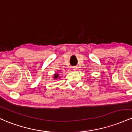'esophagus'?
Returning <instances> with one entry per match:
<instances>
[{"label": "esophagus", "instance_id": "esophagus-1", "mask_svg": "<svg viewBox=\"0 0 132 132\" xmlns=\"http://www.w3.org/2000/svg\"><path fill=\"white\" fill-rule=\"evenodd\" d=\"M72 68H73V70H76L77 69V67H72Z\"/></svg>", "mask_w": 132, "mask_h": 132}]
</instances>
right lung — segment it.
<instances>
[{
	"instance_id": "1",
	"label": "right lung",
	"mask_w": 132,
	"mask_h": 132,
	"mask_svg": "<svg viewBox=\"0 0 132 132\" xmlns=\"http://www.w3.org/2000/svg\"><path fill=\"white\" fill-rule=\"evenodd\" d=\"M57 76H58V75H55V78H57Z\"/></svg>"
}]
</instances>
